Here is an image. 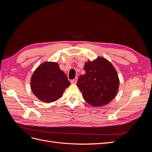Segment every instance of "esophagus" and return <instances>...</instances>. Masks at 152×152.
<instances>
[{"mask_svg":"<svg viewBox=\"0 0 152 152\" xmlns=\"http://www.w3.org/2000/svg\"><path fill=\"white\" fill-rule=\"evenodd\" d=\"M77 80H78V79H77V77H76V78H75L74 79H73V80H71V83H72V84H77Z\"/></svg>","mask_w":152,"mask_h":152,"instance_id":"esophagus-1","label":"esophagus"}]
</instances>
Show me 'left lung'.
<instances>
[{
	"instance_id": "left-lung-1",
	"label": "left lung",
	"mask_w": 152,
	"mask_h": 152,
	"mask_svg": "<svg viewBox=\"0 0 152 152\" xmlns=\"http://www.w3.org/2000/svg\"><path fill=\"white\" fill-rule=\"evenodd\" d=\"M84 75H81L77 85L86 102L93 107H101L115 97L119 79L112 63L102 57L85 63Z\"/></svg>"
}]
</instances>
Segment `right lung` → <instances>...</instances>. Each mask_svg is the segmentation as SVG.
Returning a JSON list of instances; mask_svg holds the SVG:
<instances>
[{"instance_id":"1","label":"right lung","mask_w":152,"mask_h":152,"mask_svg":"<svg viewBox=\"0 0 152 152\" xmlns=\"http://www.w3.org/2000/svg\"><path fill=\"white\" fill-rule=\"evenodd\" d=\"M70 85L66 74L56 62H44L31 78L30 86L34 95L43 102L51 103L60 98Z\"/></svg>"}]
</instances>
